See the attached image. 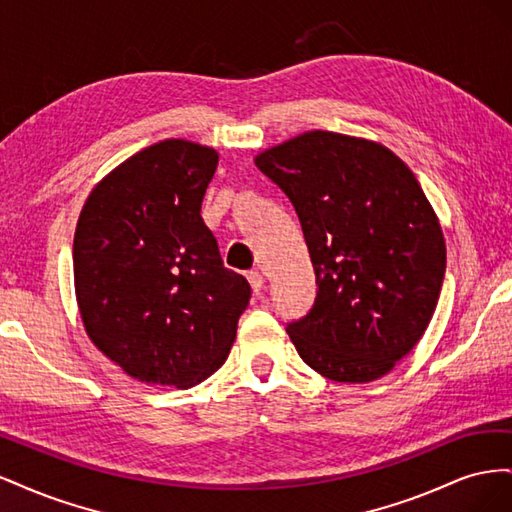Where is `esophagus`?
I'll use <instances>...</instances> for the list:
<instances>
[{
    "label": "esophagus",
    "mask_w": 512,
    "mask_h": 512,
    "mask_svg": "<svg viewBox=\"0 0 512 512\" xmlns=\"http://www.w3.org/2000/svg\"><path fill=\"white\" fill-rule=\"evenodd\" d=\"M247 280H250V286L254 288V292H260L262 288H265V275H262L260 271L247 273Z\"/></svg>",
    "instance_id": "1"
}]
</instances>
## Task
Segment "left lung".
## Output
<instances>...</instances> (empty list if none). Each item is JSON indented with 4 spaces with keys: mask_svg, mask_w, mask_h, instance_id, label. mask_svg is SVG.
Wrapping results in <instances>:
<instances>
[{
    "mask_svg": "<svg viewBox=\"0 0 512 512\" xmlns=\"http://www.w3.org/2000/svg\"><path fill=\"white\" fill-rule=\"evenodd\" d=\"M254 164L299 215L316 273L309 314L288 324L320 376L363 384L418 344L440 299L446 245L406 162L376 141L309 130Z\"/></svg>",
    "mask_w": 512,
    "mask_h": 512,
    "instance_id": "8db88e82",
    "label": "left lung"
}]
</instances>
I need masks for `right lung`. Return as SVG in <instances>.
<instances>
[{
	"label": "right lung",
	"instance_id": "add662e5",
	"mask_svg": "<svg viewBox=\"0 0 512 512\" xmlns=\"http://www.w3.org/2000/svg\"><path fill=\"white\" fill-rule=\"evenodd\" d=\"M218 151L166 138L89 192L74 232L85 333L145 384L190 389L228 359L250 284L224 267L200 207Z\"/></svg>",
	"mask_w": 512,
	"mask_h": 512
}]
</instances>
